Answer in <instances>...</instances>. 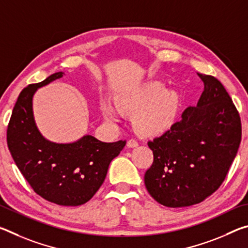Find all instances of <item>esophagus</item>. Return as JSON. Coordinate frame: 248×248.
<instances>
[{
	"label": "esophagus",
	"mask_w": 248,
	"mask_h": 248,
	"mask_svg": "<svg viewBox=\"0 0 248 248\" xmlns=\"http://www.w3.org/2000/svg\"><path fill=\"white\" fill-rule=\"evenodd\" d=\"M127 145L129 148H136V146L139 145V142H138L136 139H129L127 142Z\"/></svg>",
	"instance_id": "obj_1"
}]
</instances>
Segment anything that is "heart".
Returning <instances> with one entry per match:
<instances>
[{"label": "heart", "instance_id": "heart-1", "mask_svg": "<svg viewBox=\"0 0 248 248\" xmlns=\"http://www.w3.org/2000/svg\"><path fill=\"white\" fill-rule=\"evenodd\" d=\"M120 106L125 110L136 111L133 120L137 129L145 134L166 131L175 123L179 110V97L169 92L161 82H150L121 95ZM105 118L110 123H118L123 110L111 102L103 103Z\"/></svg>", "mask_w": 248, "mask_h": 248}]
</instances>
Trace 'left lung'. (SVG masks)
I'll return each mask as SVG.
<instances>
[{"instance_id": "obj_1", "label": "left lung", "mask_w": 248, "mask_h": 248, "mask_svg": "<svg viewBox=\"0 0 248 248\" xmlns=\"http://www.w3.org/2000/svg\"><path fill=\"white\" fill-rule=\"evenodd\" d=\"M198 75L203 82L198 105L148 142L154 158L144 184L165 207H189L219 189L241 143V117L229 93L212 75Z\"/></svg>"}]
</instances>
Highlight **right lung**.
I'll return each mask as SVG.
<instances>
[{
  "instance_id": "right-lung-1",
  "label": "right lung",
  "mask_w": 248,
  "mask_h": 248,
  "mask_svg": "<svg viewBox=\"0 0 248 248\" xmlns=\"http://www.w3.org/2000/svg\"><path fill=\"white\" fill-rule=\"evenodd\" d=\"M63 72L31 84L20 92L7 125L8 150L32 190L59 205H81L102 186L108 166L125 145V140L106 143L85 136L74 143L46 140L32 116V96L40 86L60 78Z\"/></svg>"
}]
</instances>
